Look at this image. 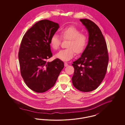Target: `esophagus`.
<instances>
[{"label":"esophagus","mask_w":125,"mask_h":125,"mask_svg":"<svg viewBox=\"0 0 125 125\" xmlns=\"http://www.w3.org/2000/svg\"><path fill=\"white\" fill-rule=\"evenodd\" d=\"M64 65H65V66L66 67V66H67L68 65V64L66 62H65V63H64Z\"/></svg>","instance_id":"34e87169"}]
</instances>
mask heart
<instances>
[{"instance_id":"obj_1","label":"heart","mask_w":125,"mask_h":125,"mask_svg":"<svg viewBox=\"0 0 125 125\" xmlns=\"http://www.w3.org/2000/svg\"><path fill=\"white\" fill-rule=\"evenodd\" d=\"M63 40H68L66 49L60 51L55 55V57L63 60L68 61L77 54L83 53L86 49L89 42V37L80 30L74 27H70L62 30L60 33ZM57 34H54L50 40V44L54 50L60 48L61 39Z\"/></svg>"}]
</instances>
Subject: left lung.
<instances>
[{
    "mask_svg": "<svg viewBox=\"0 0 125 125\" xmlns=\"http://www.w3.org/2000/svg\"><path fill=\"white\" fill-rule=\"evenodd\" d=\"M80 21L88 30L89 42L81 57L72 64L74 71L72 80L76 89L90 92L96 89L105 77L109 56L106 43L99 27L89 19Z\"/></svg>",
    "mask_w": 125,
    "mask_h": 125,
    "instance_id": "obj_1",
    "label": "left lung"
}]
</instances>
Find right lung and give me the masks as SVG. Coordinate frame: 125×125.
<instances>
[{"mask_svg": "<svg viewBox=\"0 0 125 125\" xmlns=\"http://www.w3.org/2000/svg\"><path fill=\"white\" fill-rule=\"evenodd\" d=\"M59 28L57 23L41 20L27 31L21 43L18 57L21 75L27 86L36 92L52 88L64 68L59 59L47 62L52 56L50 40Z\"/></svg>", "mask_w": 125, "mask_h": 125, "instance_id": "obj_1", "label": "right lung"}]
</instances>
